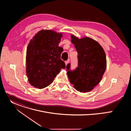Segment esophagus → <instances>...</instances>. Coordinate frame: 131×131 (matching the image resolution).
Listing matches in <instances>:
<instances>
[{
  "mask_svg": "<svg viewBox=\"0 0 131 131\" xmlns=\"http://www.w3.org/2000/svg\"><path fill=\"white\" fill-rule=\"evenodd\" d=\"M69 60H67V61H65V65H66V66L68 64V63H69Z\"/></svg>",
  "mask_w": 131,
  "mask_h": 131,
  "instance_id": "obj_1",
  "label": "esophagus"
}]
</instances>
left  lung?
<instances>
[{
  "label": "left lung",
  "mask_w": 131,
  "mask_h": 131,
  "mask_svg": "<svg viewBox=\"0 0 131 131\" xmlns=\"http://www.w3.org/2000/svg\"><path fill=\"white\" fill-rule=\"evenodd\" d=\"M71 42L78 54V67L71 71L70 64L67 65L69 80L78 91L90 92L101 82L105 71L107 62L105 51L98 42L90 37L79 39L72 35Z\"/></svg>",
  "instance_id": "8db88e82"
}]
</instances>
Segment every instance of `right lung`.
<instances>
[{
  "mask_svg": "<svg viewBox=\"0 0 131 131\" xmlns=\"http://www.w3.org/2000/svg\"><path fill=\"white\" fill-rule=\"evenodd\" d=\"M63 36L52 30H41L30 40L26 51V72L29 83L41 89L51 84L65 64L61 59Z\"/></svg>",
  "mask_w": 131,
  "mask_h": 131,
  "instance_id": "1",
  "label": "right lung"
}]
</instances>
